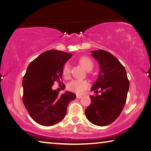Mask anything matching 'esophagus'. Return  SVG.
<instances>
[{"label":"esophagus","instance_id":"esophagus-1","mask_svg":"<svg viewBox=\"0 0 151 151\" xmlns=\"http://www.w3.org/2000/svg\"><path fill=\"white\" fill-rule=\"evenodd\" d=\"M76 97H77L78 99H81L82 97V95H80V94H77V95H76Z\"/></svg>","mask_w":151,"mask_h":151}]
</instances>
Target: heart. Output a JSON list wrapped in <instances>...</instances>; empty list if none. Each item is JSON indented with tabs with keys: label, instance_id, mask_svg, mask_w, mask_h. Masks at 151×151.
Listing matches in <instances>:
<instances>
[{
	"label": "heart",
	"instance_id": "b5f03b06",
	"mask_svg": "<svg viewBox=\"0 0 151 151\" xmlns=\"http://www.w3.org/2000/svg\"><path fill=\"white\" fill-rule=\"evenodd\" d=\"M79 62L84 68L86 70L90 71L93 68L94 63L91 59L88 57H82L79 59ZM63 76L65 79L70 77V66L68 63H65L63 68ZM89 83L84 80H73L69 83L68 88L71 92L80 94L82 93L88 87Z\"/></svg>",
	"mask_w": 151,
	"mask_h": 151
}]
</instances>
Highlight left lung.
<instances>
[{
	"instance_id": "1",
	"label": "left lung",
	"mask_w": 151,
	"mask_h": 151,
	"mask_svg": "<svg viewBox=\"0 0 151 151\" xmlns=\"http://www.w3.org/2000/svg\"><path fill=\"white\" fill-rule=\"evenodd\" d=\"M91 52L100 66L99 77L91 90H100L101 95L90 96L92 102L85 113L92 124L105 126L119 116L126 103L129 83L124 67L112 54L101 49Z\"/></svg>"
}]
</instances>
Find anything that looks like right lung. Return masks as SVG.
Masks as SVG:
<instances>
[{
	"mask_svg": "<svg viewBox=\"0 0 151 151\" xmlns=\"http://www.w3.org/2000/svg\"><path fill=\"white\" fill-rule=\"evenodd\" d=\"M71 56V53L61 50H47L27 67L22 82L23 103L30 117L38 124L50 126L61 122L68 104L76 98L71 92L59 95L52 89L55 82L61 83L63 68Z\"/></svg>",
	"mask_w": 151,
	"mask_h": 151,
	"instance_id": "1",
	"label": "right lung"
}]
</instances>
